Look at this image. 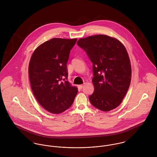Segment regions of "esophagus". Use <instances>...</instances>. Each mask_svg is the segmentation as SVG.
I'll list each match as a JSON object with an SVG mask.
<instances>
[{
  "instance_id": "1",
  "label": "esophagus",
  "mask_w": 157,
  "mask_h": 157,
  "mask_svg": "<svg viewBox=\"0 0 157 157\" xmlns=\"http://www.w3.org/2000/svg\"><path fill=\"white\" fill-rule=\"evenodd\" d=\"M78 87H79V88H80V89H82V88L84 87V84H83V85H78Z\"/></svg>"
}]
</instances>
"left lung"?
Segmentation results:
<instances>
[{
  "label": "left lung",
  "mask_w": 157,
  "mask_h": 157,
  "mask_svg": "<svg viewBox=\"0 0 157 157\" xmlns=\"http://www.w3.org/2000/svg\"><path fill=\"white\" fill-rule=\"evenodd\" d=\"M77 45L86 52L92 63L94 91L91 105L105 112L122 102L131 80V66L128 52L119 40L106 35L80 39Z\"/></svg>",
  "instance_id": "1"
}]
</instances>
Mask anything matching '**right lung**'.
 I'll list each match as a JSON object with an SVG mask.
<instances>
[{"label":"right lung","mask_w":157,"mask_h":157,"mask_svg":"<svg viewBox=\"0 0 157 157\" xmlns=\"http://www.w3.org/2000/svg\"><path fill=\"white\" fill-rule=\"evenodd\" d=\"M77 39L53 38L34 51L28 72L33 94L48 112L60 113L73 103L78 92L67 82V65Z\"/></svg>","instance_id":"right-lung-1"}]
</instances>
